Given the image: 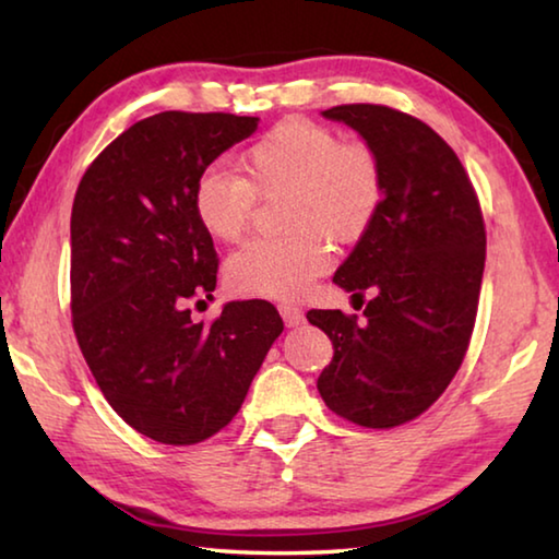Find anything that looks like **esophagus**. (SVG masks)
<instances>
[{
    "mask_svg": "<svg viewBox=\"0 0 559 559\" xmlns=\"http://www.w3.org/2000/svg\"><path fill=\"white\" fill-rule=\"evenodd\" d=\"M278 313L283 318V323H286V328H298V325H302V320H306L302 310L296 308V306H290V302H281Z\"/></svg>",
    "mask_w": 559,
    "mask_h": 559,
    "instance_id": "esophagus-1",
    "label": "esophagus"
}]
</instances>
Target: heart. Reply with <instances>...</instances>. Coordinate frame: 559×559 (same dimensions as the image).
I'll return each instance as SVG.
<instances>
[{
    "instance_id": "1",
    "label": "heart",
    "mask_w": 559,
    "mask_h": 559,
    "mask_svg": "<svg viewBox=\"0 0 559 559\" xmlns=\"http://www.w3.org/2000/svg\"><path fill=\"white\" fill-rule=\"evenodd\" d=\"M241 175L204 169L194 185L192 210L206 234L236 241L257 204V194L290 187L293 236L246 241L226 261L236 293L259 298H296L330 269L335 241H353L372 224L382 202V173L370 147L343 145L333 130L310 120H283L241 155Z\"/></svg>"
}]
</instances>
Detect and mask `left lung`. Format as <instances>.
Here are the masks:
<instances>
[{"instance_id": "8db88e82", "label": "left lung", "mask_w": 559, "mask_h": 559, "mask_svg": "<svg viewBox=\"0 0 559 559\" xmlns=\"http://www.w3.org/2000/svg\"><path fill=\"white\" fill-rule=\"evenodd\" d=\"M372 150L382 202L333 283L353 296L370 288L365 323L340 310H308L335 355L318 392L359 427L390 429L439 400L463 362L476 323L486 229L466 169L421 120L386 106H337Z\"/></svg>"}]
</instances>
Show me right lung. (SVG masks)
<instances>
[{
	"mask_svg": "<svg viewBox=\"0 0 559 559\" xmlns=\"http://www.w3.org/2000/svg\"><path fill=\"white\" fill-rule=\"evenodd\" d=\"M257 128L259 118L231 112H157L112 140L75 192V340L112 409L159 443L189 447L224 429L283 333L266 300L224 302L212 325L187 308L216 288L194 185Z\"/></svg>",
	"mask_w": 559,
	"mask_h": 559,
	"instance_id": "obj_1",
	"label": "right lung"
}]
</instances>
